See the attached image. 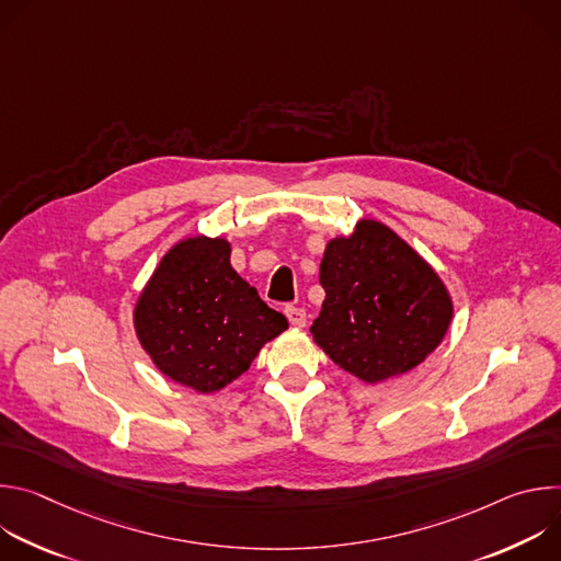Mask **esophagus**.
<instances>
[{"mask_svg":"<svg viewBox=\"0 0 561 561\" xmlns=\"http://www.w3.org/2000/svg\"><path fill=\"white\" fill-rule=\"evenodd\" d=\"M284 314L288 317V322H290L293 327H304V324H306V310H304V308L286 306V308H284Z\"/></svg>","mask_w":561,"mask_h":561,"instance_id":"1","label":"esophagus"}]
</instances>
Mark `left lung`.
I'll list each match as a JSON object with an SVG mask.
<instances>
[{
    "label": "left lung",
    "instance_id": "obj_1",
    "mask_svg": "<svg viewBox=\"0 0 561 561\" xmlns=\"http://www.w3.org/2000/svg\"><path fill=\"white\" fill-rule=\"evenodd\" d=\"M319 284L327 299L310 327L312 340L368 383L422 364L453 317L437 273L404 239L370 219L327 247Z\"/></svg>",
    "mask_w": 561,
    "mask_h": 561
}]
</instances>
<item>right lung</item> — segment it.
Returning a JSON list of instances; mask_svg holds the SVG:
<instances>
[{
  "label": "right lung",
  "mask_w": 561,
  "mask_h": 561,
  "mask_svg": "<svg viewBox=\"0 0 561 561\" xmlns=\"http://www.w3.org/2000/svg\"><path fill=\"white\" fill-rule=\"evenodd\" d=\"M286 317L230 266L226 239L191 237L159 262L135 308V331L167 377L213 392L249 370Z\"/></svg>",
  "instance_id": "add662e5"
}]
</instances>
